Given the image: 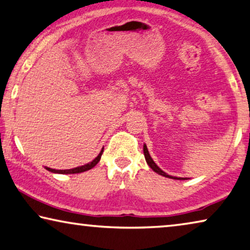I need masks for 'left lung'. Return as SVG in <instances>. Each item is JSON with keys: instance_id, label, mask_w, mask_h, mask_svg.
I'll return each instance as SVG.
<instances>
[{"instance_id": "left-lung-1", "label": "left lung", "mask_w": 250, "mask_h": 250, "mask_svg": "<svg viewBox=\"0 0 250 250\" xmlns=\"http://www.w3.org/2000/svg\"><path fill=\"white\" fill-rule=\"evenodd\" d=\"M144 153H145V158H146V164L149 165V167L151 168L154 172L159 173V175L164 176V177L171 178V179H177V180H185L184 178H178V177H172V176H169L168 173H166L165 171H162V170H161V169H160L159 167H158V166L156 165V162H154V161L152 160V158L150 157L149 151H148V148H146V145H144Z\"/></svg>"}]
</instances>
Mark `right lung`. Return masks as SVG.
Segmentation results:
<instances>
[{"instance_id": "right-lung-1", "label": "right lung", "mask_w": 250, "mask_h": 250, "mask_svg": "<svg viewBox=\"0 0 250 250\" xmlns=\"http://www.w3.org/2000/svg\"><path fill=\"white\" fill-rule=\"evenodd\" d=\"M102 152H104V148H102L101 152L98 154V157L96 159H93L89 164H86L84 166H81V167H77V168H73V169H69V170H55V169H51V168H47L46 170H49V171L53 172V173H63V175H69V173H80V172H84L86 170H90L92 169L94 166H96L99 161L101 159V156H102Z\"/></svg>"}]
</instances>
